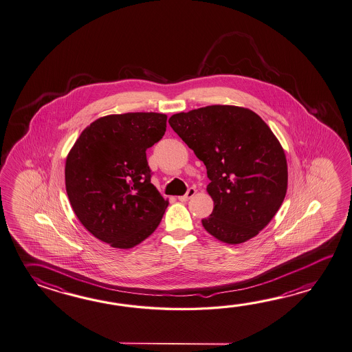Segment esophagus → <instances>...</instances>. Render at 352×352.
Returning a JSON list of instances; mask_svg holds the SVG:
<instances>
[{"label": "esophagus", "mask_w": 352, "mask_h": 352, "mask_svg": "<svg viewBox=\"0 0 352 352\" xmlns=\"http://www.w3.org/2000/svg\"><path fill=\"white\" fill-rule=\"evenodd\" d=\"M195 188H189L188 189L187 194H184V195H182V197H178V199H179L180 201H187L192 198V197H194V194H195Z\"/></svg>", "instance_id": "1"}]
</instances>
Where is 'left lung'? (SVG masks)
Here are the masks:
<instances>
[{"label":"left lung","instance_id":"left-lung-1","mask_svg":"<svg viewBox=\"0 0 352 352\" xmlns=\"http://www.w3.org/2000/svg\"><path fill=\"white\" fill-rule=\"evenodd\" d=\"M173 130L207 168L214 201L204 230L221 242L257 236L287 192V160L272 130L250 109L210 105L169 118Z\"/></svg>","mask_w":352,"mask_h":352}]
</instances>
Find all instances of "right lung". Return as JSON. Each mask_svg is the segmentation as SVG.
Returning a JSON list of instances; mask_svg holds the SVG:
<instances>
[{
	"mask_svg": "<svg viewBox=\"0 0 352 352\" xmlns=\"http://www.w3.org/2000/svg\"><path fill=\"white\" fill-rule=\"evenodd\" d=\"M166 129V115H108L82 130L67 154L65 186L94 237L128 250L157 230L169 201L151 184L146 149Z\"/></svg>",
	"mask_w": 352,
	"mask_h": 352,
	"instance_id": "1",
	"label": "right lung"
}]
</instances>
